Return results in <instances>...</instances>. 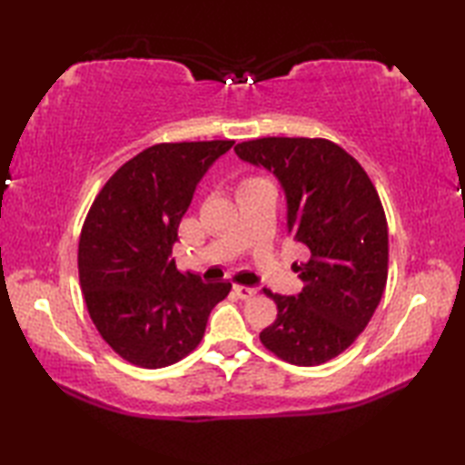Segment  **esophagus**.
I'll return each mask as SVG.
<instances>
[{
	"label": "esophagus",
	"instance_id": "obj_1",
	"mask_svg": "<svg viewBox=\"0 0 465 465\" xmlns=\"http://www.w3.org/2000/svg\"><path fill=\"white\" fill-rule=\"evenodd\" d=\"M233 292L238 293V298H242V300H250L255 293H258V290L255 288H250V285H238V283L233 285Z\"/></svg>",
	"mask_w": 465,
	"mask_h": 465
}]
</instances>
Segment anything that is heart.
<instances>
[{
    "label": "heart",
    "mask_w": 465,
    "mask_h": 465,
    "mask_svg": "<svg viewBox=\"0 0 465 465\" xmlns=\"http://www.w3.org/2000/svg\"><path fill=\"white\" fill-rule=\"evenodd\" d=\"M263 182H268V180H263V177H260V175H250V177H245V180L240 183V190H242V187H250V185L263 183Z\"/></svg>",
    "instance_id": "obj_1"
}]
</instances>
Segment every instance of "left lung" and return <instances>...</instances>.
Masks as SVG:
<instances>
[{"mask_svg": "<svg viewBox=\"0 0 465 465\" xmlns=\"http://www.w3.org/2000/svg\"><path fill=\"white\" fill-rule=\"evenodd\" d=\"M263 165L288 197V232L310 260L300 295L263 290L278 318L260 340L293 365H320L345 351L370 323L388 282V220L360 162L323 137H260L233 147Z\"/></svg>", "mask_w": 465, "mask_h": 465, "instance_id": "left-lung-1", "label": "left lung"}]
</instances>
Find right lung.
<instances>
[{"mask_svg": "<svg viewBox=\"0 0 465 465\" xmlns=\"http://www.w3.org/2000/svg\"><path fill=\"white\" fill-rule=\"evenodd\" d=\"M232 140L155 143L97 193L82 227L77 270L90 318L110 348L157 370L200 345L230 282L177 272L172 248L197 182Z\"/></svg>", "mask_w": 465, "mask_h": 465, "instance_id": "1", "label": "right lung"}]
</instances>
